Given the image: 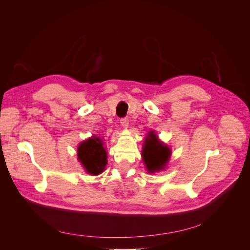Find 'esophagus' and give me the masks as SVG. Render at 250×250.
I'll return each instance as SVG.
<instances>
[{
    "mask_svg": "<svg viewBox=\"0 0 250 250\" xmlns=\"http://www.w3.org/2000/svg\"><path fill=\"white\" fill-rule=\"evenodd\" d=\"M121 125H122V127H124V128H127L128 125H129V119L128 118L121 119Z\"/></svg>",
    "mask_w": 250,
    "mask_h": 250,
    "instance_id": "34e87169",
    "label": "esophagus"
}]
</instances>
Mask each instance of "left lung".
I'll return each mask as SVG.
<instances>
[{
    "label": "left lung",
    "mask_w": 250,
    "mask_h": 250,
    "mask_svg": "<svg viewBox=\"0 0 250 250\" xmlns=\"http://www.w3.org/2000/svg\"><path fill=\"white\" fill-rule=\"evenodd\" d=\"M170 148L158 141L154 131H150L143 145L142 156L149 173H155L166 168L170 160Z\"/></svg>",
    "instance_id": "1"
}]
</instances>
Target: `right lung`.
<instances>
[{
	"mask_svg": "<svg viewBox=\"0 0 250 250\" xmlns=\"http://www.w3.org/2000/svg\"><path fill=\"white\" fill-rule=\"evenodd\" d=\"M99 137H92L80 143L77 149V158L90 175H99L107 164V152Z\"/></svg>",
	"mask_w": 250,
	"mask_h": 250,
	"instance_id": "right-lung-1",
	"label": "right lung"
}]
</instances>
